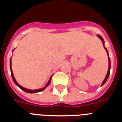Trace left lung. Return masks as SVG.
Instances as JSON below:
<instances>
[{
	"mask_svg": "<svg viewBox=\"0 0 122 122\" xmlns=\"http://www.w3.org/2000/svg\"><path fill=\"white\" fill-rule=\"evenodd\" d=\"M98 37L100 38V40H101V41H102V42H103V46H104V49H106V52H107V56H108V60H109V68H108V71H107V74H106V76L105 78H104V81H103V83H102V84H101V86H103V85L104 84V83L106 82V81L107 80V79H108L109 77V74H110V70H111V60H110V58H109V53H108V51H107V49L105 48V46H104V40H103V38L102 37H101V36H100V35H97Z\"/></svg>",
	"mask_w": 122,
	"mask_h": 122,
	"instance_id": "8db88e82",
	"label": "left lung"
}]
</instances>
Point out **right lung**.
<instances>
[{
    "label": "right lung",
    "instance_id": "right-lung-1",
    "mask_svg": "<svg viewBox=\"0 0 122 122\" xmlns=\"http://www.w3.org/2000/svg\"><path fill=\"white\" fill-rule=\"evenodd\" d=\"M10 71H11V77H12V79L13 80L14 82L15 83V84L18 87H19L20 89H21V90H22L23 91L25 92H27V93H36V92H40L43 91V90H45V89H46V87H48V86L49 85V84H50L51 82V79H52V76L50 77V79H49V81H48V82L47 83V84L45 86V87H43V88H41V89H37V90H29V89H26V88H24V87H22L21 86H20V85L18 84V82H16V79H15V77H14L13 76V71H12V69H11V60H10Z\"/></svg>",
    "mask_w": 122,
    "mask_h": 122
}]
</instances>
